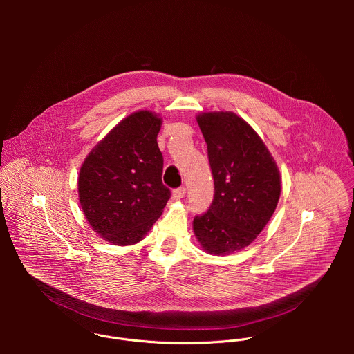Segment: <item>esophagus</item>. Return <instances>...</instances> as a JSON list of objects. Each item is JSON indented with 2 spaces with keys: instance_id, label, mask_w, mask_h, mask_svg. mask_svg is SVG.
<instances>
[{
  "instance_id": "obj_1",
  "label": "esophagus",
  "mask_w": 354,
  "mask_h": 354,
  "mask_svg": "<svg viewBox=\"0 0 354 354\" xmlns=\"http://www.w3.org/2000/svg\"><path fill=\"white\" fill-rule=\"evenodd\" d=\"M185 194H186V187H178V189H175L174 192H172V197L175 198V200H180V198H183L185 197Z\"/></svg>"
}]
</instances>
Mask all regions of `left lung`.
I'll list each match as a JSON object with an SVG mask.
<instances>
[{
    "label": "left lung",
    "mask_w": 354,
    "mask_h": 354,
    "mask_svg": "<svg viewBox=\"0 0 354 354\" xmlns=\"http://www.w3.org/2000/svg\"><path fill=\"white\" fill-rule=\"evenodd\" d=\"M197 123L207 142L214 197L194 217L193 231L209 254L230 255L254 241L273 216L280 174L263 141L235 113H201Z\"/></svg>",
    "instance_id": "left-lung-1"
}]
</instances>
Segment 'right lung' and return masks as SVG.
Segmentation results:
<instances>
[{
  "label": "right lung",
  "mask_w": 354,
  "mask_h": 354,
  "mask_svg": "<svg viewBox=\"0 0 354 354\" xmlns=\"http://www.w3.org/2000/svg\"><path fill=\"white\" fill-rule=\"evenodd\" d=\"M161 119L148 111L123 119L85 158L78 178L84 214L115 245L138 242L161 217L171 190L162 183Z\"/></svg>",
  "instance_id": "right-lung-1"
}]
</instances>
